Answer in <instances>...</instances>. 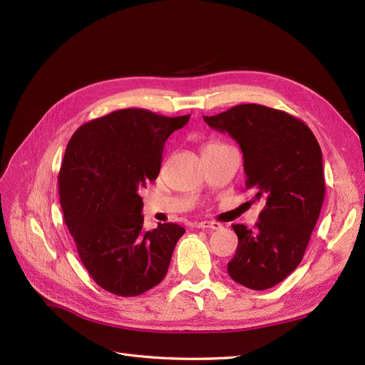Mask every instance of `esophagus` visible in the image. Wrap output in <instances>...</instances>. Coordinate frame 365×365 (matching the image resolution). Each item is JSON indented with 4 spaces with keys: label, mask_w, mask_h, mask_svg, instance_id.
Here are the masks:
<instances>
[{
    "label": "esophagus",
    "mask_w": 365,
    "mask_h": 365,
    "mask_svg": "<svg viewBox=\"0 0 365 365\" xmlns=\"http://www.w3.org/2000/svg\"><path fill=\"white\" fill-rule=\"evenodd\" d=\"M196 226L199 229H212V230H217V229H222L223 227L220 223H217V222H199Z\"/></svg>",
    "instance_id": "1"
}]
</instances>
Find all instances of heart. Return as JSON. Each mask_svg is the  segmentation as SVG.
<instances>
[{
    "label": "heart",
    "mask_w": 365,
    "mask_h": 365,
    "mask_svg": "<svg viewBox=\"0 0 365 365\" xmlns=\"http://www.w3.org/2000/svg\"><path fill=\"white\" fill-rule=\"evenodd\" d=\"M217 145H222V143H217V142H210V143H207V145H205V150H207V148H211V147H217Z\"/></svg>",
    "instance_id": "heart-1"
}]
</instances>
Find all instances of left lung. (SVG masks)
<instances>
[{"label": "left lung", "instance_id": "1", "mask_svg": "<svg viewBox=\"0 0 365 365\" xmlns=\"http://www.w3.org/2000/svg\"><path fill=\"white\" fill-rule=\"evenodd\" d=\"M203 120L238 142L245 188L256 192V200H265L255 229L232 225L238 247L227 272L249 289H269L301 264L322 210L325 178L319 142L295 116L255 103Z\"/></svg>", "mask_w": 365, "mask_h": 365}]
</instances>
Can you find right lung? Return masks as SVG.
Instances as JSON below:
<instances>
[{
    "label": "right lung",
    "instance_id": "right-lung-1",
    "mask_svg": "<svg viewBox=\"0 0 365 365\" xmlns=\"http://www.w3.org/2000/svg\"><path fill=\"white\" fill-rule=\"evenodd\" d=\"M190 115L121 109L81 125L58 175L66 225L93 280L118 297H138L165 279L185 232L175 223L145 230L139 192L158 177L168 138Z\"/></svg>",
    "mask_w": 365,
    "mask_h": 365
}]
</instances>
